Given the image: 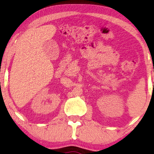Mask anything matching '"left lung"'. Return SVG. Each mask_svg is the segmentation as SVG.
I'll return each instance as SVG.
<instances>
[{"mask_svg":"<svg viewBox=\"0 0 154 154\" xmlns=\"http://www.w3.org/2000/svg\"><path fill=\"white\" fill-rule=\"evenodd\" d=\"M153 84H154V82H153Z\"/></svg>","mask_w":154,"mask_h":154,"instance_id":"1","label":"left lung"}]
</instances>
